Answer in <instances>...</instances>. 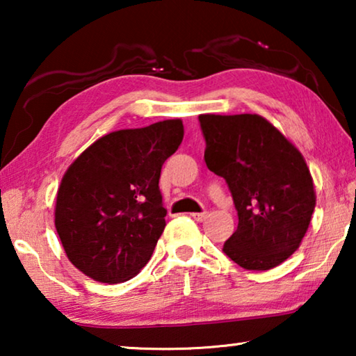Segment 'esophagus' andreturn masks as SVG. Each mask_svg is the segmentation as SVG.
Listing matches in <instances>:
<instances>
[{"label": "esophagus", "mask_w": 356, "mask_h": 356, "mask_svg": "<svg viewBox=\"0 0 356 356\" xmlns=\"http://www.w3.org/2000/svg\"><path fill=\"white\" fill-rule=\"evenodd\" d=\"M191 216H193V218H195L196 221H200V222H201V221H204V220L207 218V213H206V212H201V213H193Z\"/></svg>", "instance_id": "obj_1"}]
</instances>
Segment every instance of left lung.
I'll list each match as a JSON object with an SVG mask.
<instances>
[{"mask_svg":"<svg viewBox=\"0 0 356 356\" xmlns=\"http://www.w3.org/2000/svg\"><path fill=\"white\" fill-rule=\"evenodd\" d=\"M207 168L227 182L238 215L222 251L245 270H270L301 245L316 207L300 150L259 114H201Z\"/></svg>","mask_w":356,"mask_h":356,"instance_id":"8db88e82","label":"left lung"}]
</instances>
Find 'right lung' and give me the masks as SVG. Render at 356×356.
<instances>
[{"label": "right lung", "mask_w": 356, "mask_h": 356, "mask_svg": "<svg viewBox=\"0 0 356 356\" xmlns=\"http://www.w3.org/2000/svg\"><path fill=\"white\" fill-rule=\"evenodd\" d=\"M182 140L180 119L111 131L67 168L56 195L55 227L81 273L118 284L149 262L166 226L161 166Z\"/></svg>", "instance_id": "1"}]
</instances>
